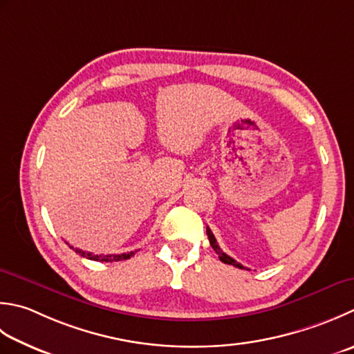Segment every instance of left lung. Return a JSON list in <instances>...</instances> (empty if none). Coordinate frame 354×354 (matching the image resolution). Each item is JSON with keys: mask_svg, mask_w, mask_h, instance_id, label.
Here are the masks:
<instances>
[{"mask_svg": "<svg viewBox=\"0 0 354 354\" xmlns=\"http://www.w3.org/2000/svg\"><path fill=\"white\" fill-rule=\"evenodd\" d=\"M207 236H209V241H210V245L213 247V250L216 252L218 254H219V259L224 262V264H228V266H233V267H238V268H245L244 266L242 264H239V262H236L234 261L233 258H230V256L228 254H225L223 250H221L219 248V245H218V242H216V238L213 236V233H212V230L209 227H207Z\"/></svg>", "mask_w": 354, "mask_h": 354, "instance_id": "1", "label": "left lung"}]
</instances>
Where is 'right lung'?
Listing matches in <instances>:
<instances>
[{
	"instance_id": "right-lung-1",
	"label": "right lung",
	"mask_w": 354,
	"mask_h": 354,
	"mask_svg": "<svg viewBox=\"0 0 354 354\" xmlns=\"http://www.w3.org/2000/svg\"><path fill=\"white\" fill-rule=\"evenodd\" d=\"M71 248H73L71 245ZM73 250L81 254L82 258H87V259H92V261H100V262H115V261H124V259H130L131 256H133L136 252H129V253H121V254H93L90 252H84V250H80V248H73Z\"/></svg>"
}]
</instances>
